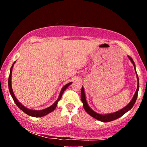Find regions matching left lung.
I'll return each instance as SVG.
<instances>
[{"mask_svg": "<svg viewBox=\"0 0 147 147\" xmlns=\"http://www.w3.org/2000/svg\"><path fill=\"white\" fill-rule=\"evenodd\" d=\"M128 57L129 59H130V60L131 61V63H132L134 69H135V71H136V75H137V80H138V88H137L135 94H134L132 99H131L130 102H129L125 107H124L123 108L121 109L120 110L115 111V112L110 113L100 114V113H96L94 111H93V109H92L90 108V107H89V106L88 105V102H87V100H86V94H85V91H84V87L82 86V88L81 100L83 103L84 108L85 109L86 111L89 114V115H91V117H93V118L96 119V120L100 121H102V122H104V123H107V122H110V121L115 120V119L121 117V116H123L124 113L128 112V111H130V109H131V108H132V107L134 106V104H135V102H136V99H137V98H138V91H139V78H138V74H137V72H136V70L135 63H134V60L130 56H128Z\"/></svg>", "mask_w": 147, "mask_h": 147, "instance_id": "left-lung-1", "label": "left lung"}]
</instances>
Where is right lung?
I'll return each mask as SVG.
<instances>
[{
    "mask_svg": "<svg viewBox=\"0 0 147 147\" xmlns=\"http://www.w3.org/2000/svg\"><path fill=\"white\" fill-rule=\"evenodd\" d=\"M16 61L14 62V63H13V65H12L10 69V73H9V78H8V87H9V93H10L11 97H12V98L13 99V100L15 102V103L16 104V105L18 106V108L21 109V110L23 111L24 113H26L27 115H28L30 116L34 117H43L45 115H47V114L51 113L52 111H53L54 109H56V106H57V104H58V101L61 99V96H62V94H63V93L64 92V91L65 90V89L67 88L68 87L70 86L71 84L73 83V82H69L68 84H67L65 86H64L63 88H62L61 90L60 91V93H59V95L58 96V99H57V100L55 102H54V103L53 104V105H51V106H49V107H48V108H47L45 109H41V110H36V109H28V108H26L25 106H23V104H22L21 102H20L18 101V100H17V98L16 97V96H15L14 93H13V89H12V86H11L12 69H13V65H14V63H16Z\"/></svg>",
    "mask_w": 147,
    "mask_h": 147,
    "instance_id": "1",
    "label": "right lung"
}]
</instances>
